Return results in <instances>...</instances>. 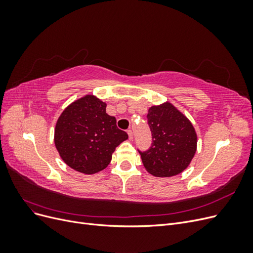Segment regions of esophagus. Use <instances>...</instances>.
I'll list each match as a JSON object with an SVG mask.
<instances>
[{"instance_id": "esophagus-1", "label": "esophagus", "mask_w": 253, "mask_h": 253, "mask_svg": "<svg viewBox=\"0 0 253 253\" xmlns=\"http://www.w3.org/2000/svg\"><path fill=\"white\" fill-rule=\"evenodd\" d=\"M127 135H128V139L132 140V139H133V132H132V129H127Z\"/></svg>"}]
</instances>
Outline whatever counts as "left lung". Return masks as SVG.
I'll return each instance as SVG.
<instances>
[{
    "instance_id": "left-lung-1",
    "label": "left lung",
    "mask_w": 253,
    "mask_h": 253,
    "mask_svg": "<svg viewBox=\"0 0 253 253\" xmlns=\"http://www.w3.org/2000/svg\"><path fill=\"white\" fill-rule=\"evenodd\" d=\"M147 117L153 142L148 151H139L145 170L156 177L180 174L196 153L197 135L193 125L169 101L151 106Z\"/></svg>"
}]
</instances>
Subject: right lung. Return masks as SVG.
I'll return each instance as SVG.
<instances>
[{"label":"right lung","instance_id":"right-lung-1","mask_svg":"<svg viewBox=\"0 0 253 253\" xmlns=\"http://www.w3.org/2000/svg\"><path fill=\"white\" fill-rule=\"evenodd\" d=\"M128 136L106 114V103L85 95L67 105L59 116L53 141L60 157L75 171L91 175L104 170L112 154Z\"/></svg>","mask_w":253,"mask_h":253}]
</instances>
